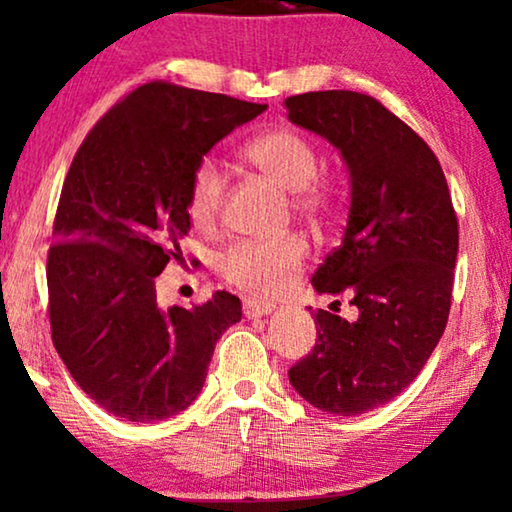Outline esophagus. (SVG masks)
Instances as JSON below:
<instances>
[{
	"label": "esophagus",
	"instance_id": "34e87169",
	"mask_svg": "<svg viewBox=\"0 0 512 512\" xmlns=\"http://www.w3.org/2000/svg\"><path fill=\"white\" fill-rule=\"evenodd\" d=\"M275 310L272 303H263V300H254V298H244V317L247 319H256V317H265Z\"/></svg>",
	"mask_w": 512,
	"mask_h": 512
}]
</instances>
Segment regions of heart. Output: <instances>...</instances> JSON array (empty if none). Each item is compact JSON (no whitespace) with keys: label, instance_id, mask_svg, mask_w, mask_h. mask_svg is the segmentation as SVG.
Segmentation results:
<instances>
[{"label":"heart","instance_id":"1","mask_svg":"<svg viewBox=\"0 0 512 512\" xmlns=\"http://www.w3.org/2000/svg\"><path fill=\"white\" fill-rule=\"evenodd\" d=\"M242 156L256 170L268 174L293 193V205L310 219H321L331 209V191L317 179L319 156L310 139L289 128H275L251 137ZM226 177L212 158H202L188 177L186 212L198 228H212L219 221ZM307 242L300 235L240 240L221 256L219 268L237 289L254 296H277L296 282L307 261Z\"/></svg>","mask_w":512,"mask_h":512}]
</instances>
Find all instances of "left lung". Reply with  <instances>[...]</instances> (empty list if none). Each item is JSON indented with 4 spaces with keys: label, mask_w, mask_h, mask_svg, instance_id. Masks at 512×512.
<instances>
[{
    "label": "left lung",
    "mask_w": 512,
    "mask_h": 512,
    "mask_svg": "<svg viewBox=\"0 0 512 512\" xmlns=\"http://www.w3.org/2000/svg\"><path fill=\"white\" fill-rule=\"evenodd\" d=\"M284 104L291 123L328 139L347 165L345 237L312 286L349 293L359 310L354 321L314 312L317 345L289 370V382L314 408L363 415L415 380L445 331L457 214L436 153L375 97L319 90Z\"/></svg>",
    "instance_id": "obj_1"
}]
</instances>
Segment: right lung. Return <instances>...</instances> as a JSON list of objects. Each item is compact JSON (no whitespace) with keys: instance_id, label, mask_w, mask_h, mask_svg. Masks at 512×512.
<instances>
[{"instance_id":"1","label":"right lung","mask_w":512,"mask_h":512,"mask_svg":"<svg viewBox=\"0 0 512 512\" xmlns=\"http://www.w3.org/2000/svg\"><path fill=\"white\" fill-rule=\"evenodd\" d=\"M268 104L144 83L83 139L62 184L48 249L53 345L76 384L125 422H160L198 398L216 340L242 319L216 291L163 310L156 279L188 235V177Z\"/></svg>"}]
</instances>
